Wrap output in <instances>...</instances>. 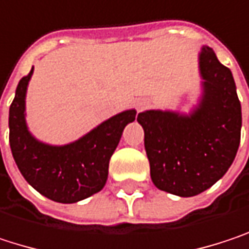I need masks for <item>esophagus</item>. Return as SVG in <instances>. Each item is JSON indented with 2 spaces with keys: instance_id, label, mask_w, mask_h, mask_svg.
<instances>
[{
  "instance_id": "34e87169",
  "label": "esophagus",
  "mask_w": 249,
  "mask_h": 249,
  "mask_svg": "<svg viewBox=\"0 0 249 249\" xmlns=\"http://www.w3.org/2000/svg\"><path fill=\"white\" fill-rule=\"evenodd\" d=\"M136 107H138V110H143L144 107H146V102L144 100H139L138 103H136Z\"/></svg>"
}]
</instances>
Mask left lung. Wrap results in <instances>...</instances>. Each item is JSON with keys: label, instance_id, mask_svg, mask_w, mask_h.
I'll list each match as a JSON object with an SVG mask.
<instances>
[{"label": "left lung", "instance_id": "left-lung-1", "mask_svg": "<svg viewBox=\"0 0 249 249\" xmlns=\"http://www.w3.org/2000/svg\"><path fill=\"white\" fill-rule=\"evenodd\" d=\"M202 97L189 114L146 110L144 130L150 178L160 191L195 196L218 182L232 165L241 140V103L232 73L211 47L199 53Z\"/></svg>", "mask_w": 249, "mask_h": 249}]
</instances>
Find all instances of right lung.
<instances>
[{"instance_id":"obj_1","label":"right lung","mask_w":249,"mask_h":249,"mask_svg":"<svg viewBox=\"0 0 249 249\" xmlns=\"http://www.w3.org/2000/svg\"><path fill=\"white\" fill-rule=\"evenodd\" d=\"M31 71L19 80L10 106V146L24 179L41 195L60 203L83 201L103 189L109 162L136 110H124L76 142L53 146L37 140L25 122V93Z\"/></svg>"}]
</instances>
